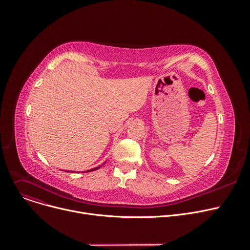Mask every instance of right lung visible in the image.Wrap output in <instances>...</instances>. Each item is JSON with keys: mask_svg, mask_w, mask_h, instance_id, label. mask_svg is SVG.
Masks as SVG:
<instances>
[{"mask_svg": "<svg viewBox=\"0 0 250 250\" xmlns=\"http://www.w3.org/2000/svg\"><path fill=\"white\" fill-rule=\"evenodd\" d=\"M104 163H105V162H104ZM104 163H103V164H104ZM100 167H101V165H100V166H98V167H95V168H92V169H90V170H87V171H83V173H84V172H91V171H94V170H97V169H98V168H100ZM68 172H69V171H68ZM70 172H74V171H70Z\"/></svg>", "mask_w": 250, "mask_h": 250, "instance_id": "obj_1", "label": "right lung"}]
</instances>
